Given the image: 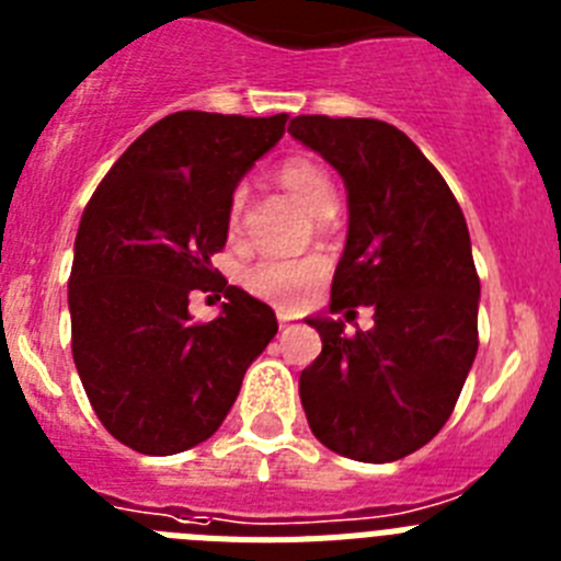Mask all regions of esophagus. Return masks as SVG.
I'll return each instance as SVG.
<instances>
[{
	"label": "esophagus",
	"instance_id": "34e87169",
	"mask_svg": "<svg viewBox=\"0 0 561 561\" xmlns=\"http://www.w3.org/2000/svg\"><path fill=\"white\" fill-rule=\"evenodd\" d=\"M277 323H280V329H286V325L291 323V314H289V311L277 309Z\"/></svg>",
	"mask_w": 561,
	"mask_h": 561
}]
</instances>
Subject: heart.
Masks as SVG:
<instances>
[{"instance_id":"heart-1","label":"heart","mask_w":561,"mask_h":561,"mask_svg":"<svg viewBox=\"0 0 561 561\" xmlns=\"http://www.w3.org/2000/svg\"><path fill=\"white\" fill-rule=\"evenodd\" d=\"M277 182L314 216H329L334 210V185L329 173L309 157H286L275 168ZM244 207V193L236 191L227 205V230L236 232ZM329 264L320 255H266L247 266L244 286L255 297H264L277 306H300L311 291L323 284Z\"/></svg>"}]
</instances>
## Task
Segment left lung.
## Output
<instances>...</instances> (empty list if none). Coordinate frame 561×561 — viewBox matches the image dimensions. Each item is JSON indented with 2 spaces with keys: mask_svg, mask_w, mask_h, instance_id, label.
<instances>
[{
  "mask_svg": "<svg viewBox=\"0 0 561 561\" xmlns=\"http://www.w3.org/2000/svg\"><path fill=\"white\" fill-rule=\"evenodd\" d=\"M289 134L334 165L348 191L331 314L374 309V329L354 336L334 317L306 320L323 351L300 374V401L331 453L390 463L438 435L478 354L480 277L463 210L390 123L300 114Z\"/></svg>",
  "mask_w": 561,
  "mask_h": 561,
  "instance_id": "left-lung-1",
  "label": "left lung"
}]
</instances>
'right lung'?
Masks as SVG:
<instances>
[{"instance_id":"1","label":"right lung","mask_w":561,"mask_h":561,"mask_svg":"<svg viewBox=\"0 0 561 561\" xmlns=\"http://www.w3.org/2000/svg\"><path fill=\"white\" fill-rule=\"evenodd\" d=\"M286 128V114L176 112L126 148L92 193L69 275L72 359L103 427L142 455H176L221 427L275 311L227 286L210 257L227 205ZM193 290L222 314L193 324Z\"/></svg>"}]
</instances>
